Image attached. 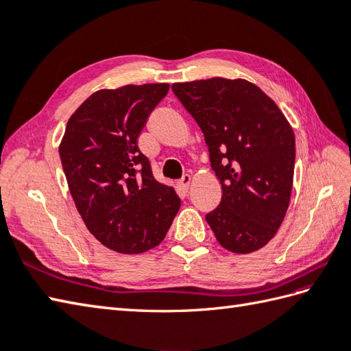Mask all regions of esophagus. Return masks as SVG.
<instances>
[{
	"instance_id": "1",
	"label": "esophagus",
	"mask_w": 351,
	"mask_h": 351,
	"mask_svg": "<svg viewBox=\"0 0 351 351\" xmlns=\"http://www.w3.org/2000/svg\"><path fill=\"white\" fill-rule=\"evenodd\" d=\"M191 182V176L190 175H184L180 181H178V187H180L182 191H187Z\"/></svg>"
}]
</instances>
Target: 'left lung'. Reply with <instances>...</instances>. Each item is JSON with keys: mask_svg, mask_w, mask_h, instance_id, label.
Segmentation results:
<instances>
[{"mask_svg": "<svg viewBox=\"0 0 351 351\" xmlns=\"http://www.w3.org/2000/svg\"><path fill=\"white\" fill-rule=\"evenodd\" d=\"M204 132L221 184L205 219L221 247L255 252L271 240L293 190L295 138L276 102L245 80L210 78L171 86Z\"/></svg>", "mask_w": 351, "mask_h": 351, "instance_id": "left-lung-1", "label": "left lung"}]
</instances>
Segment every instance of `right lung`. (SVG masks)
Segmentation results:
<instances>
[{
    "mask_svg": "<svg viewBox=\"0 0 351 351\" xmlns=\"http://www.w3.org/2000/svg\"><path fill=\"white\" fill-rule=\"evenodd\" d=\"M169 84L98 90L66 125L60 160L71 195L90 234L119 253L158 245L180 211L175 190L160 184L137 138Z\"/></svg>",
    "mask_w": 351,
    "mask_h": 351,
    "instance_id": "1",
    "label": "right lung"
}]
</instances>
